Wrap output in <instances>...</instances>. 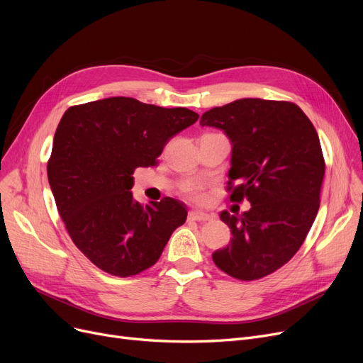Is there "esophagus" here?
Wrapping results in <instances>:
<instances>
[{"instance_id":"obj_1","label":"esophagus","mask_w":363,"mask_h":363,"mask_svg":"<svg viewBox=\"0 0 363 363\" xmlns=\"http://www.w3.org/2000/svg\"><path fill=\"white\" fill-rule=\"evenodd\" d=\"M188 219L197 220V222H206V220L212 219V215H208V213L201 212V211H191L188 213Z\"/></svg>"}]
</instances>
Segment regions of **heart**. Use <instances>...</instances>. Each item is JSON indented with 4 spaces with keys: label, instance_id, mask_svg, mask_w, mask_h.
Instances as JSON below:
<instances>
[{
    "label": "heart",
    "instance_id": "b5f03b06",
    "mask_svg": "<svg viewBox=\"0 0 363 363\" xmlns=\"http://www.w3.org/2000/svg\"><path fill=\"white\" fill-rule=\"evenodd\" d=\"M184 193L189 197V199H193V200H199L200 197H201V189H200V186L199 185H186L185 188H184Z\"/></svg>",
    "mask_w": 363,
    "mask_h": 363
}]
</instances>
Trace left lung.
Here are the masks:
<instances>
[{
	"mask_svg": "<svg viewBox=\"0 0 363 363\" xmlns=\"http://www.w3.org/2000/svg\"><path fill=\"white\" fill-rule=\"evenodd\" d=\"M200 125L231 140L230 199L252 204L240 216L220 213L233 238L213 262L241 281L263 278L297 253L316 218L325 175L318 132L297 104L262 99L213 107Z\"/></svg>",
	"mask_w": 363,
	"mask_h": 363,
	"instance_id": "left-lung-1",
	"label": "left lung"
}]
</instances>
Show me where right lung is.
Returning a JSON list of instances; mask_svg holds the SVG:
<instances>
[{"instance_id":"add662e5","label":"right lung","mask_w":363,"mask_h":363,"mask_svg":"<svg viewBox=\"0 0 363 363\" xmlns=\"http://www.w3.org/2000/svg\"><path fill=\"white\" fill-rule=\"evenodd\" d=\"M199 114L129 97L69 107L57 126L48 182L74 245L101 271L137 275L155 264L186 219L179 200L143 206L132 197L133 170L157 163L166 143Z\"/></svg>"}]
</instances>
